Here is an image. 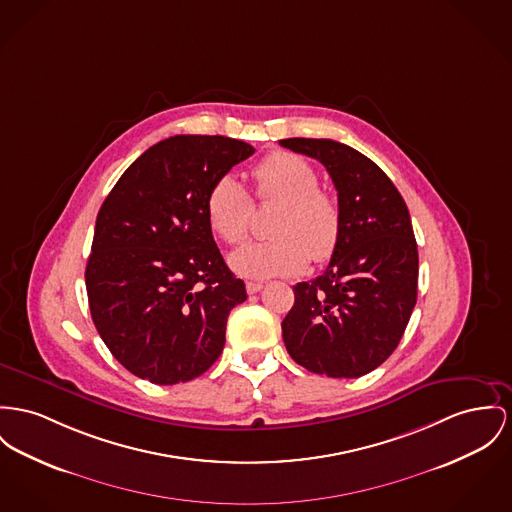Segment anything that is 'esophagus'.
Listing matches in <instances>:
<instances>
[{
	"mask_svg": "<svg viewBox=\"0 0 512 512\" xmlns=\"http://www.w3.org/2000/svg\"><path fill=\"white\" fill-rule=\"evenodd\" d=\"M262 287H264V285L258 283V281H248V283H246V293H248V295H256Z\"/></svg>",
	"mask_w": 512,
	"mask_h": 512,
	"instance_id": "34e87169",
	"label": "esophagus"
}]
</instances>
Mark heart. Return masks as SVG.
<instances>
[{
	"instance_id": "heart-1",
	"label": "heart",
	"mask_w": 512,
	"mask_h": 512,
	"mask_svg": "<svg viewBox=\"0 0 512 512\" xmlns=\"http://www.w3.org/2000/svg\"><path fill=\"white\" fill-rule=\"evenodd\" d=\"M252 178L258 202L279 204L272 219L275 237L237 250L231 256L233 270L266 279L303 272L308 260H330L340 244L341 207L330 192L318 188V174L307 159L277 151L252 169ZM252 213V198L235 176L215 180L205 198V215L219 239L227 244L248 239Z\"/></svg>"
}]
</instances>
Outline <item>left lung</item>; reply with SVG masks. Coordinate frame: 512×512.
<instances>
[{
    "instance_id": "8db88e82",
    "label": "left lung",
    "mask_w": 512,
    "mask_h": 512,
    "mask_svg": "<svg viewBox=\"0 0 512 512\" xmlns=\"http://www.w3.org/2000/svg\"><path fill=\"white\" fill-rule=\"evenodd\" d=\"M281 147L320 161L338 190L341 237L328 268L293 287L281 322L289 355L316 375L375 371L402 340L417 301V242L392 180L357 149L291 137Z\"/></svg>"
}]
</instances>
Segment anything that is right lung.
<instances>
[{
    "instance_id": "obj_1",
    "label": "right lung",
    "mask_w": 512,
    "mask_h": 512,
    "mask_svg": "<svg viewBox=\"0 0 512 512\" xmlns=\"http://www.w3.org/2000/svg\"><path fill=\"white\" fill-rule=\"evenodd\" d=\"M254 147L174 136L120 176L97 215L85 285L116 361L153 384L188 382L217 361L227 316L246 301L213 240L205 198Z\"/></svg>"
}]
</instances>
